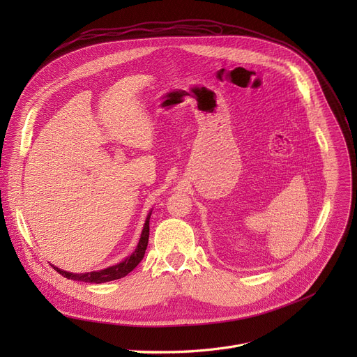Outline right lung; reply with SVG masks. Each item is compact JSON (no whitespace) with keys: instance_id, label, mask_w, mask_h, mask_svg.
<instances>
[{"instance_id":"right-lung-1","label":"right lung","mask_w":357,"mask_h":357,"mask_svg":"<svg viewBox=\"0 0 357 357\" xmlns=\"http://www.w3.org/2000/svg\"><path fill=\"white\" fill-rule=\"evenodd\" d=\"M149 218L151 213L146 216L142 233H141V238L138 241V245L135 248V251L131 254L130 257H127L124 261H121L117 266L109 267L106 270H100V271H93V273H86V274H72V273H66L62 271L56 267H54L59 274H62L65 278L69 280H76V281H83V282H91V284H101V282H107V281H113V280H119L126 277L128 273H131L142 260L146 245H148V237H149Z\"/></svg>"}]
</instances>
